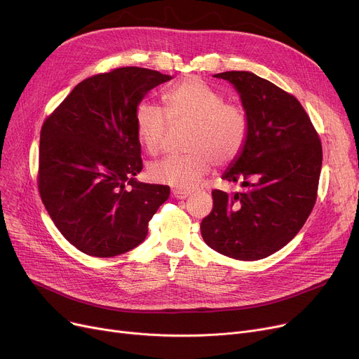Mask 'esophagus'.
<instances>
[{
	"label": "esophagus",
	"instance_id": "obj_1",
	"mask_svg": "<svg viewBox=\"0 0 359 359\" xmlns=\"http://www.w3.org/2000/svg\"><path fill=\"white\" fill-rule=\"evenodd\" d=\"M189 194H191V192H188V191H180V189L172 191V197L177 198V200H185V198L189 197Z\"/></svg>",
	"mask_w": 359,
	"mask_h": 359
}]
</instances>
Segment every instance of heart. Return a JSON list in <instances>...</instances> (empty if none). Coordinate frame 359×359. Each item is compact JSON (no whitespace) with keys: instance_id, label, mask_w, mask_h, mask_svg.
I'll use <instances>...</instances> for the list:
<instances>
[{"instance_id":"obj_1","label":"heart","mask_w":359,"mask_h":359,"mask_svg":"<svg viewBox=\"0 0 359 359\" xmlns=\"http://www.w3.org/2000/svg\"><path fill=\"white\" fill-rule=\"evenodd\" d=\"M163 110L140 103L135 110L136 137L142 148L155 155L161 151L168 122L189 125L184 155H171L149 165V177L175 189L194 188L212 163L227 165L241 152L249 122L244 110L226 102L224 96L200 77H187L163 95Z\"/></svg>"}]
</instances>
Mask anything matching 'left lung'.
Instances as JSON below:
<instances>
[{
	"instance_id": "obj_1",
	"label": "left lung",
	"mask_w": 359,
	"mask_h": 359,
	"mask_svg": "<svg viewBox=\"0 0 359 359\" xmlns=\"http://www.w3.org/2000/svg\"><path fill=\"white\" fill-rule=\"evenodd\" d=\"M240 95L249 122L245 144L223 180L240 182L229 196L212 191V211L201 236L212 250L260 260L285 247L316 201L322 168L319 136L299 100L250 72L214 74Z\"/></svg>"
}]
</instances>
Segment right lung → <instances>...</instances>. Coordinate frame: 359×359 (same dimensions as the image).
<instances>
[{"instance_id": "right-lung-1", "label": "right lung", "mask_w": 359, "mask_h": 359, "mask_svg": "<svg viewBox=\"0 0 359 359\" xmlns=\"http://www.w3.org/2000/svg\"><path fill=\"white\" fill-rule=\"evenodd\" d=\"M172 76L119 67L70 92L40 133L39 191L63 237L77 250L114 257L140 245L170 187L136 181L142 171L135 110Z\"/></svg>"}]
</instances>
